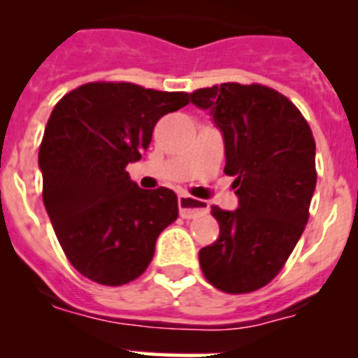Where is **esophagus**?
<instances>
[{
	"instance_id": "esophagus-1",
	"label": "esophagus",
	"mask_w": 358,
	"mask_h": 358,
	"mask_svg": "<svg viewBox=\"0 0 358 358\" xmlns=\"http://www.w3.org/2000/svg\"><path fill=\"white\" fill-rule=\"evenodd\" d=\"M210 206L204 201L188 197V195H179V213L182 218H194L201 213H208Z\"/></svg>"
}]
</instances>
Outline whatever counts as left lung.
I'll return each mask as SVG.
<instances>
[{"label":"left lung","mask_w":358,"mask_h":358,"mask_svg":"<svg viewBox=\"0 0 358 358\" xmlns=\"http://www.w3.org/2000/svg\"><path fill=\"white\" fill-rule=\"evenodd\" d=\"M224 136L226 166L235 177V211L211 208L220 235L199 251L206 280L245 294L274 280L308 222L315 189V141L289 98L267 85L236 82L189 94Z\"/></svg>","instance_id":"1"}]
</instances>
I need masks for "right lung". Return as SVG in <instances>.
Listing matches in <instances>:
<instances>
[{
  "instance_id": "add662e5",
  "label": "right lung",
  "mask_w": 358,
  "mask_h": 358,
  "mask_svg": "<svg viewBox=\"0 0 358 358\" xmlns=\"http://www.w3.org/2000/svg\"><path fill=\"white\" fill-rule=\"evenodd\" d=\"M186 103L188 93L91 82L53 107L39 148L43 201L82 276L125 285L152 262L157 236L179 215L177 195L140 188L125 166L141 159L157 120Z\"/></svg>"
}]
</instances>
